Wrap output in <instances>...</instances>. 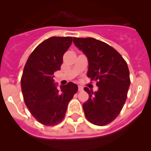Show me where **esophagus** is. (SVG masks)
Listing matches in <instances>:
<instances>
[{
  "mask_svg": "<svg viewBox=\"0 0 151 151\" xmlns=\"http://www.w3.org/2000/svg\"><path fill=\"white\" fill-rule=\"evenodd\" d=\"M83 91V87L81 85H78V91Z\"/></svg>",
  "mask_w": 151,
  "mask_h": 151,
  "instance_id": "obj_1",
  "label": "esophagus"
}]
</instances>
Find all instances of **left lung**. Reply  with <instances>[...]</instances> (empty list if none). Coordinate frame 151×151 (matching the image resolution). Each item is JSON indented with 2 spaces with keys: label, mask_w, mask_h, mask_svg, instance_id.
Segmentation results:
<instances>
[{
  "label": "left lung",
  "mask_w": 151,
  "mask_h": 151,
  "mask_svg": "<svg viewBox=\"0 0 151 151\" xmlns=\"http://www.w3.org/2000/svg\"><path fill=\"white\" fill-rule=\"evenodd\" d=\"M75 45L88 61V77L97 81L98 90L85 87L89 98L82 105L88 120L97 125L113 122L127 98L130 85L128 65L122 56L107 44L93 38H73Z\"/></svg>",
  "instance_id": "left-lung-1"
}]
</instances>
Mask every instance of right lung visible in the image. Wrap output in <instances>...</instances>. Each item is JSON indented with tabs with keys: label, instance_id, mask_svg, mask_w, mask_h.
<instances>
[{
	"label": "right lung",
	"instance_id": "add662e5",
	"mask_svg": "<svg viewBox=\"0 0 151 151\" xmlns=\"http://www.w3.org/2000/svg\"><path fill=\"white\" fill-rule=\"evenodd\" d=\"M73 42L72 37H51L30 54L22 73L21 88L24 101L32 115L45 125L63 119L68 104L78 91L69 82L57 88L54 73L60 69L63 56Z\"/></svg>",
	"mask_w": 151,
	"mask_h": 151
}]
</instances>
